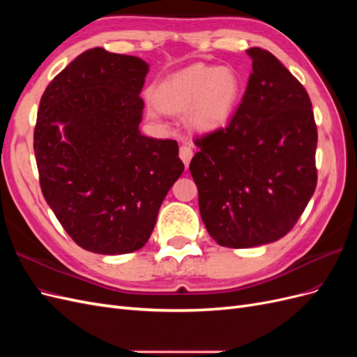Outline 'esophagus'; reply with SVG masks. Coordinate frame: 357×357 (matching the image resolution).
<instances>
[{
    "label": "esophagus",
    "instance_id": "1",
    "mask_svg": "<svg viewBox=\"0 0 357 357\" xmlns=\"http://www.w3.org/2000/svg\"><path fill=\"white\" fill-rule=\"evenodd\" d=\"M178 155H180V159L183 160V164H185V167H186V168H189L190 159H192V156H193V152H192L190 146H188V144H183V146L180 147V152H178Z\"/></svg>",
    "mask_w": 357,
    "mask_h": 357
}]
</instances>
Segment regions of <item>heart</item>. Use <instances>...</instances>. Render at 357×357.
Segmentation results:
<instances>
[{
  "mask_svg": "<svg viewBox=\"0 0 357 357\" xmlns=\"http://www.w3.org/2000/svg\"><path fill=\"white\" fill-rule=\"evenodd\" d=\"M241 95V77L231 67H188L160 82L153 89L159 109L168 113L188 111L189 123L210 132L228 123ZM155 116V112H150Z\"/></svg>",
  "mask_w": 357,
  "mask_h": 357,
  "instance_id": "heart-1",
  "label": "heart"
}]
</instances>
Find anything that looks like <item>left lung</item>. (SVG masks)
Listing matches in <instances>:
<instances>
[{
    "mask_svg": "<svg viewBox=\"0 0 357 357\" xmlns=\"http://www.w3.org/2000/svg\"><path fill=\"white\" fill-rule=\"evenodd\" d=\"M253 73L225 129L195 139L190 174L211 238L231 248L274 243L316 189L317 128L307 91L268 50L252 47Z\"/></svg>",
    "mask_w": 357,
    "mask_h": 357,
    "instance_id": "8db88e82",
    "label": "left lung"
}]
</instances>
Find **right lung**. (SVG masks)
<instances>
[{"mask_svg":"<svg viewBox=\"0 0 357 357\" xmlns=\"http://www.w3.org/2000/svg\"><path fill=\"white\" fill-rule=\"evenodd\" d=\"M149 63L83 52L41 96L34 152L43 197L71 238L100 255L139 250L185 165L174 139L142 134Z\"/></svg>","mask_w":357,"mask_h":357,"instance_id":"1","label":"right lung"}]
</instances>
